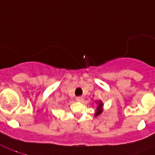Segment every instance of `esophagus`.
Wrapping results in <instances>:
<instances>
[{"label":"esophagus","instance_id":"obj_1","mask_svg":"<svg viewBox=\"0 0 155 155\" xmlns=\"http://www.w3.org/2000/svg\"><path fill=\"white\" fill-rule=\"evenodd\" d=\"M76 100V101H78V102H82V101H83V97H77Z\"/></svg>","mask_w":155,"mask_h":155}]
</instances>
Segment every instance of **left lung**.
Instances as JSON below:
<instances>
[{"label": "left lung", "instance_id": "8db88e82", "mask_svg": "<svg viewBox=\"0 0 155 155\" xmlns=\"http://www.w3.org/2000/svg\"><path fill=\"white\" fill-rule=\"evenodd\" d=\"M96 104H97L96 112H95V114H94V116L95 117L98 116V115H100L104 110V108H103L104 104L100 100V101H96Z\"/></svg>", "mask_w": 155, "mask_h": 155}]
</instances>
